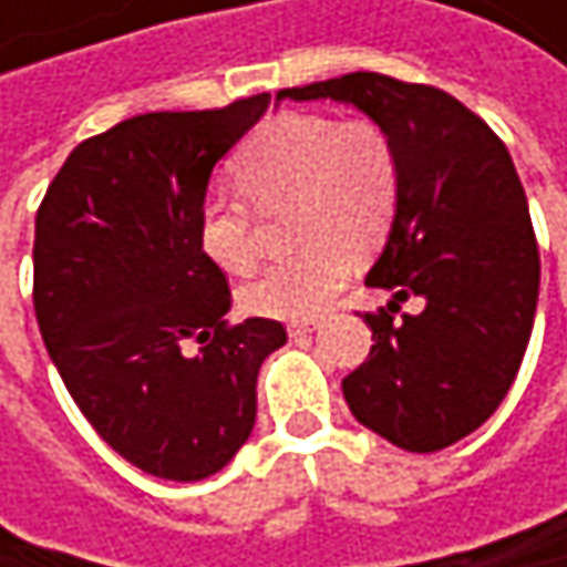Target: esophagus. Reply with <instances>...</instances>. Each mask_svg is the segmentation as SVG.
<instances>
[{
	"mask_svg": "<svg viewBox=\"0 0 567 567\" xmlns=\"http://www.w3.org/2000/svg\"><path fill=\"white\" fill-rule=\"evenodd\" d=\"M315 328H318V321H315V318H305V321H288V334H291V338L311 334Z\"/></svg>",
	"mask_w": 567,
	"mask_h": 567,
	"instance_id": "obj_1",
	"label": "esophagus"
}]
</instances>
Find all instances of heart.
I'll return each mask as SVG.
<instances>
[{
  "mask_svg": "<svg viewBox=\"0 0 567 567\" xmlns=\"http://www.w3.org/2000/svg\"><path fill=\"white\" fill-rule=\"evenodd\" d=\"M241 193H213L199 209V246L226 272L246 276L262 256V213L291 203L288 236L301 249L243 288V305L269 318L318 315L348 276V249H374L400 199L394 137L368 117L285 111L236 157Z\"/></svg>",
  "mask_w": 567,
  "mask_h": 567,
  "instance_id": "b5f03b06",
  "label": "heart"
}]
</instances>
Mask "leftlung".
I'll list each match as a JSON object with an SVG mask.
<instances>
[{"mask_svg":"<svg viewBox=\"0 0 567 567\" xmlns=\"http://www.w3.org/2000/svg\"><path fill=\"white\" fill-rule=\"evenodd\" d=\"M291 101H344L396 144L400 199L368 272L394 298L364 315L374 344L341 388L351 413L400 450L436 453L480 430L506 400L538 305V243L506 144L453 94L354 71ZM420 293V316L394 319Z\"/></svg>","mask_w":567,"mask_h":567,"instance_id":"left-lung-1","label":"left lung"}]
</instances>
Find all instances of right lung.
Returning a JSON list of instances; mask_svg holds the SVG:
<instances>
[{"label": "right lung", "mask_w": 567, "mask_h": 567, "mask_svg": "<svg viewBox=\"0 0 567 567\" xmlns=\"http://www.w3.org/2000/svg\"><path fill=\"white\" fill-rule=\"evenodd\" d=\"M269 101L127 117L68 154L35 216L32 301L58 374L97 436L161 480L236 456L288 338L272 318H223L229 282L199 246L209 173Z\"/></svg>", "instance_id": "add662e5"}]
</instances>
